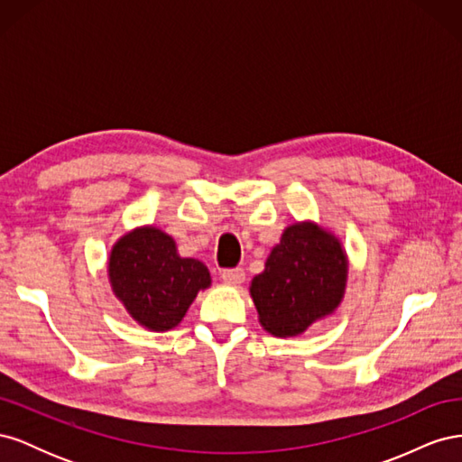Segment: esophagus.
<instances>
[{
	"label": "esophagus",
	"instance_id": "esophagus-1",
	"mask_svg": "<svg viewBox=\"0 0 462 462\" xmlns=\"http://www.w3.org/2000/svg\"><path fill=\"white\" fill-rule=\"evenodd\" d=\"M221 279L231 287H239L245 283V272L241 268H235V270H226L221 273Z\"/></svg>",
	"mask_w": 462,
	"mask_h": 462
}]
</instances>
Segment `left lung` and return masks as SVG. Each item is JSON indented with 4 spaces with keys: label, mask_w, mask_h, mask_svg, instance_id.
I'll return each mask as SVG.
<instances>
[{
    "label": "left lung",
    "mask_w": 462,
    "mask_h": 462,
    "mask_svg": "<svg viewBox=\"0 0 462 462\" xmlns=\"http://www.w3.org/2000/svg\"><path fill=\"white\" fill-rule=\"evenodd\" d=\"M346 277L348 258L337 236L314 221L292 223L250 283L262 328L275 337L304 333L337 310Z\"/></svg>",
    "instance_id": "1"
}]
</instances>
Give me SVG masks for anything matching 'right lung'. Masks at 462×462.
Here are the masks:
<instances>
[{
  "mask_svg": "<svg viewBox=\"0 0 462 462\" xmlns=\"http://www.w3.org/2000/svg\"><path fill=\"white\" fill-rule=\"evenodd\" d=\"M107 277L125 310L150 331L179 326L199 291L212 285L206 265L179 256L173 236L153 226L125 233L111 246Z\"/></svg>",
  "mask_w": 462,
  "mask_h": 462,
  "instance_id": "right-lung-1",
  "label": "right lung"
}]
</instances>
